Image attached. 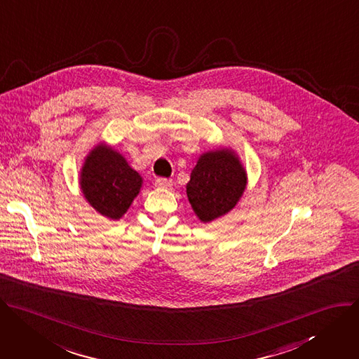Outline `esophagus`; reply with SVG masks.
<instances>
[{
    "label": "esophagus",
    "instance_id": "34e87169",
    "mask_svg": "<svg viewBox=\"0 0 359 359\" xmlns=\"http://www.w3.org/2000/svg\"><path fill=\"white\" fill-rule=\"evenodd\" d=\"M155 185L159 188H170V187H172V181L168 178H156Z\"/></svg>",
    "mask_w": 359,
    "mask_h": 359
}]
</instances>
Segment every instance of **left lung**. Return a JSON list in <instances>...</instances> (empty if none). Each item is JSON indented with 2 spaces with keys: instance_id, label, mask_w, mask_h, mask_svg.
Segmentation results:
<instances>
[{
  "instance_id": "8db88e82",
  "label": "left lung",
  "mask_w": 359,
  "mask_h": 359,
  "mask_svg": "<svg viewBox=\"0 0 359 359\" xmlns=\"http://www.w3.org/2000/svg\"><path fill=\"white\" fill-rule=\"evenodd\" d=\"M245 185V171L238 158L228 149H218L198 159L187 184V195L198 218L210 222L236 205Z\"/></svg>"
}]
</instances>
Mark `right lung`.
<instances>
[{"instance_id":"right-lung-1","label":"right lung","mask_w":359,"mask_h":359,"mask_svg":"<svg viewBox=\"0 0 359 359\" xmlns=\"http://www.w3.org/2000/svg\"><path fill=\"white\" fill-rule=\"evenodd\" d=\"M79 182L87 201L100 214L118 219L140 192L142 178L121 154L98 145L87 156Z\"/></svg>"}]
</instances>
